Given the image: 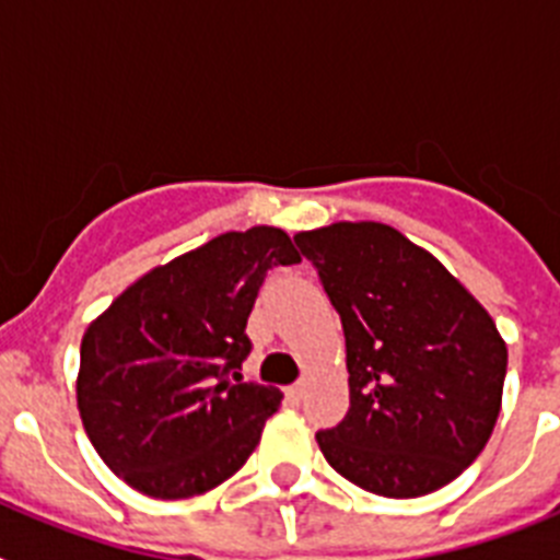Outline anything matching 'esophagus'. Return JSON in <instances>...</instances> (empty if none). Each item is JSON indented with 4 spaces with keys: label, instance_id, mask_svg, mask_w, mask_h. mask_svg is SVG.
<instances>
[{
    "label": "esophagus",
    "instance_id": "obj_1",
    "mask_svg": "<svg viewBox=\"0 0 560 560\" xmlns=\"http://www.w3.org/2000/svg\"><path fill=\"white\" fill-rule=\"evenodd\" d=\"M305 395V384H291L289 389H285V398L291 400V404H300Z\"/></svg>",
    "mask_w": 560,
    "mask_h": 560
}]
</instances>
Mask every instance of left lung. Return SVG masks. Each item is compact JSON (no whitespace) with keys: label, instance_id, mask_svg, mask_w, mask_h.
Wrapping results in <instances>:
<instances>
[{"label":"left lung","instance_id":"obj_1","mask_svg":"<svg viewBox=\"0 0 560 560\" xmlns=\"http://www.w3.org/2000/svg\"><path fill=\"white\" fill-rule=\"evenodd\" d=\"M348 348L350 409L316 432L336 471L370 493H432L479 457L502 409L508 348L457 277L398 230L339 221L296 232Z\"/></svg>","mask_w":560,"mask_h":560}]
</instances>
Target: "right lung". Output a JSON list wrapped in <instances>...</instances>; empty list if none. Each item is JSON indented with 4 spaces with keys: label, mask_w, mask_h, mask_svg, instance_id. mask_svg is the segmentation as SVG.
Listing matches in <instances>:
<instances>
[{
    "label": "right lung",
    "mask_w": 560,
    "mask_h": 560,
    "mask_svg": "<svg viewBox=\"0 0 560 560\" xmlns=\"http://www.w3.org/2000/svg\"><path fill=\"white\" fill-rule=\"evenodd\" d=\"M300 264L277 226L224 232L128 285L81 341L78 412L133 491L187 499L230 479L283 393L241 381L246 319L271 266Z\"/></svg>",
    "instance_id": "1"
}]
</instances>
